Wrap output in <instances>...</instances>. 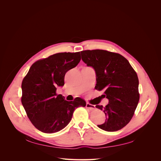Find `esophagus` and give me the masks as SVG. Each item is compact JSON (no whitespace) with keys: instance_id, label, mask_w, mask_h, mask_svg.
<instances>
[{"instance_id":"34e87169","label":"esophagus","mask_w":161,"mask_h":161,"mask_svg":"<svg viewBox=\"0 0 161 161\" xmlns=\"http://www.w3.org/2000/svg\"><path fill=\"white\" fill-rule=\"evenodd\" d=\"M86 108H89L90 109H93L95 108V106L92 105V104H91L89 103H86Z\"/></svg>"}]
</instances>
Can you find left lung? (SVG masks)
I'll return each instance as SVG.
<instances>
[{"label":"left lung","instance_id":"obj_1","mask_svg":"<svg viewBox=\"0 0 161 161\" xmlns=\"http://www.w3.org/2000/svg\"><path fill=\"white\" fill-rule=\"evenodd\" d=\"M82 61L95 71V89L104 91L109 102L96 108L106 115L103 124L97 125L105 131L123 129L131 120L139 102L138 75L129 62L120 54L106 50L81 52Z\"/></svg>","mask_w":161,"mask_h":161}]
</instances>
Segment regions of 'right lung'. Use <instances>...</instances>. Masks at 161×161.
<instances>
[{"instance_id": "obj_1", "label": "right lung", "mask_w": 161, "mask_h": 161, "mask_svg": "<svg viewBox=\"0 0 161 161\" xmlns=\"http://www.w3.org/2000/svg\"><path fill=\"white\" fill-rule=\"evenodd\" d=\"M80 53H58L39 60L22 81L21 103L31 123L42 132L61 130L71 121L75 109L86 105L80 97L67 101L56 94L57 88L64 86L66 72L80 63Z\"/></svg>"}]
</instances>
